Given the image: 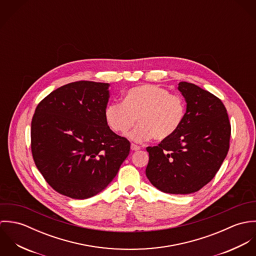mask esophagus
Returning <instances> with one entry per match:
<instances>
[{
    "label": "esophagus",
    "mask_w": 256,
    "mask_h": 256,
    "mask_svg": "<svg viewBox=\"0 0 256 256\" xmlns=\"http://www.w3.org/2000/svg\"><path fill=\"white\" fill-rule=\"evenodd\" d=\"M131 150H140V146L135 145V144H131Z\"/></svg>",
    "instance_id": "esophagus-1"
}]
</instances>
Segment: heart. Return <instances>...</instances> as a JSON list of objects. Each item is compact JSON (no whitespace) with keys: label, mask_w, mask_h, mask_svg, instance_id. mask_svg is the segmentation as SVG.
Listing matches in <instances>:
<instances>
[{"label":"heart","mask_w":256,"mask_h":256,"mask_svg":"<svg viewBox=\"0 0 256 256\" xmlns=\"http://www.w3.org/2000/svg\"><path fill=\"white\" fill-rule=\"evenodd\" d=\"M185 104L182 98L154 84H143L129 90L122 102H110L104 117L110 129L125 134L135 124L139 125L129 133L134 142H144L152 137L164 141L172 137L182 125Z\"/></svg>","instance_id":"obj_1"}]
</instances>
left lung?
Masks as SVG:
<instances>
[{"mask_svg": "<svg viewBox=\"0 0 256 256\" xmlns=\"http://www.w3.org/2000/svg\"><path fill=\"white\" fill-rule=\"evenodd\" d=\"M178 88L186 102L182 125L170 139L146 148V176L164 193L190 194L218 172L230 148V124L217 96L187 82Z\"/></svg>", "mask_w": 256, "mask_h": 256, "instance_id": "1", "label": "left lung"}]
</instances>
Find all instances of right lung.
<instances>
[{"label": "right lung", "instance_id": "obj_1", "mask_svg": "<svg viewBox=\"0 0 256 256\" xmlns=\"http://www.w3.org/2000/svg\"><path fill=\"white\" fill-rule=\"evenodd\" d=\"M110 84L80 80L49 94L32 121L34 162L60 194L86 199L106 189L130 152L108 125Z\"/></svg>", "mask_w": 256, "mask_h": 256}]
</instances>
